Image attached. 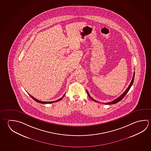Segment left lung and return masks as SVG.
Instances as JSON below:
<instances>
[{"label": "left lung", "mask_w": 151, "mask_h": 151, "mask_svg": "<svg viewBox=\"0 0 151 151\" xmlns=\"http://www.w3.org/2000/svg\"><path fill=\"white\" fill-rule=\"evenodd\" d=\"M134 77H135V72L134 73V75H133V77H132V81L130 82V83L129 85V86L128 87V88H127V90H126L125 91H124V93L122 94V95H120L119 97L116 99V100H114L112 101H111V102H108V103H105L106 104H115V103H118V102H119L120 101L122 100V99H123V98H124V96L126 95V94H127L128 92L129 91V90H130V87L131 86H132V84H133V82H134ZM86 92H87V95L88 96H89V98L92 100L94 101H95V102H98V101H95V100H94L93 99L92 97H91V96H90V94H89V93L88 92H87V91H86Z\"/></svg>", "instance_id": "left-lung-1"}]
</instances>
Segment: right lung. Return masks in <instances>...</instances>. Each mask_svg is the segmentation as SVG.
Segmentation results:
<instances>
[{
    "label": "right lung",
    "instance_id": "add662e5",
    "mask_svg": "<svg viewBox=\"0 0 151 151\" xmlns=\"http://www.w3.org/2000/svg\"><path fill=\"white\" fill-rule=\"evenodd\" d=\"M65 94H64L63 96V97L62 98H60V99H58V100H57V101H50V102H44V101H41L40 100H37V99H35V98H33L32 96H31V95H30V94H29V96L31 97V98L33 99V100H35L36 102H38V103H42V104H49V103H53V102H58V101H59L60 100H61V99H63V98L64 97V96H65Z\"/></svg>",
    "mask_w": 151,
    "mask_h": 151
}]
</instances>
